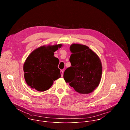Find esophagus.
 I'll use <instances>...</instances> for the list:
<instances>
[{"label":"esophagus","instance_id":"esophagus-1","mask_svg":"<svg viewBox=\"0 0 130 130\" xmlns=\"http://www.w3.org/2000/svg\"><path fill=\"white\" fill-rule=\"evenodd\" d=\"M61 76H62V77H63V73H64V72H63V70H61Z\"/></svg>","mask_w":130,"mask_h":130}]
</instances>
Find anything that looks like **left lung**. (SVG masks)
<instances>
[{"label":"left lung","instance_id":"obj_1","mask_svg":"<svg viewBox=\"0 0 130 130\" xmlns=\"http://www.w3.org/2000/svg\"><path fill=\"white\" fill-rule=\"evenodd\" d=\"M70 50L71 66L64 71V79L79 93L89 94L100 83L102 72L101 61L96 53L85 45L73 44Z\"/></svg>","mask_w":130,"mask_h":130}]
</instances>
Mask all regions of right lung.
<instances>
[{"instance_id":"right-lung-1","label":"right lung","mask_w":130,"mask_h":130,"mask_svg":"<svg viewBox=\"0 0 130 130\" xmlns=\"http://www.w3.org/2000/svg\"><path fill=\"white\" fill-rule=\"evenodd\" d=\"M61 44L41 46L32 51L24 65L25 81L31 88L43 91L50 88L53 81L60 78L59 60L54 57V52Z\"/></svg>"}]
</instances>
